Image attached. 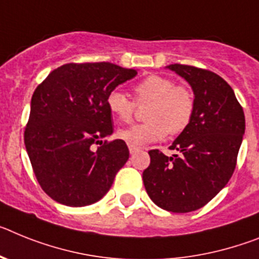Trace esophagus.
<instances>
[{"mask_svg": "<svg viewBox=\"0 0 259 259\" xmlns=\"http://www.w3.org/2000/svg\"><path fill=\"white\" fill-rule=\"evenodd\" d=\"M138 151H139V148L133 147V146H129V152H130V155H134V154H136V152H138Z\"/></svg>", "mask_w": 259, "mask_h": 259, "instance_id": "34e87169", "label": "esophagus"}]
</instances>
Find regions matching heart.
<instances>
[{
  "label": "heart",
  "instance_id": "heart-1",
  "mask_svg": "<svg viewBox=\"0 0 259 259\" xmlns=\"http://www.w3.org/2000/svg\"><path fill=\"white\" fill-rule=\"evenodd\" d=\"M137 105L148 104L145 118L148 122L133 125L117 133L133 147H143L161 141L170 134L181 133L188 127L194 113V98L185 86H176L170 78L163 75L146 76L134 87ZM107 108L114 120L129 122L134 114V103L120 90H113L107 96Z\"/></svg>",
  "mask_w": 259,
  "mask_h": 259
}]
</instances>
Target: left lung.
I'll return each mask as SVG.
<instances>
[{"mask_svg":"<svg viewBox=\"0 0 259 259\" xmlns=\"http://www.w3.org/2000/svg\"><path fill=\"white\" fill-rule=\"evenodd\" d=\"M167 69L190 84L194 113L169 147L181 152L180 156L148 151L151 163L143 170V184L160 208L190 212L208 203L232 177L245 116L233 90L218 74L180 64Z\"/></svg>","mask_w":259,"mask_h":259,"instance_id":"8db88e82","label":"left lung"}]
</instances>
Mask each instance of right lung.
I'll list each match as a JSON object with an SVG mask.
<instances>
[{
	"mask_svg": "<svg viewBox=\"0 0 259 259\" xmlns=\"http://www.w3.org/2000/svg\"><path fill=\"white\" fill-rule=\"evenodd\" d=\"M137 75L109 62L66 64L36 87L24 145L40 186L52 199L82 207L102 199L129 159L122 139L104 142L113 133L107 96ZM102 145L96 152L92 144Z\"/></svg>",
	"mask_w": 259,
	"mask_h": 259,
	"instance_id": "obj_1",
	"label": "right lung"
}]
</instances>
